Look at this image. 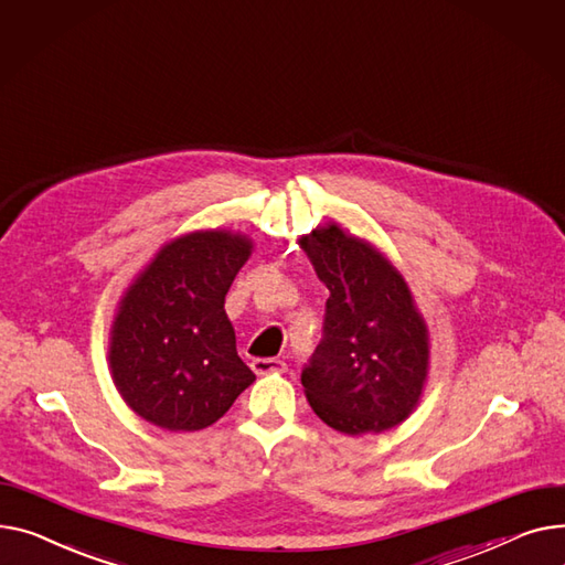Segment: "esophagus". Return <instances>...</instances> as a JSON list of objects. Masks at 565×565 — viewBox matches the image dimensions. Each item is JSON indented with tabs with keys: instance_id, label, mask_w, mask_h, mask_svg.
I'll return each mask as SVG.
<instances>
[{
	"instance_id": "1",
	"label": "esophagus",
	"mask_w": 565,
	"mask_h": 565,
	"mask_svg": "<svg viewBox=\"0 0 565 565\" xmlns=\"http://www.w3.org/2000/svg\"><path fill=\"white\" fill-rule=\"evenodd\" d=\"M250 367L257 376H264V374H282L287 370V364L278 358H255L250 362Z\"/></svg>"
}]
</instances>
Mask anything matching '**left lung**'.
<instances>
[{"instance_id":"left-lung-1","label":"left lung","mask_w":565,"mask_h":565,"mask_svg":"<svg viewBox=\"0 0 565 565\" xmlns=\"http://www.w3.org/2000/svg\"><path fill=\"white\" fill-rule=\"evenodd\" d=\"M328 287L323 338L303 367L312 411L347 436L383 434L419 404L428 328L390 259L338 223L298 239Z\"/></svg>"}]
</instances>
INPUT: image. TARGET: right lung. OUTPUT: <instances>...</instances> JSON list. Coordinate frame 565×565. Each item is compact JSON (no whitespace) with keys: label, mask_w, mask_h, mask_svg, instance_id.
I'll use <instances>...</instances> for the list:
<instances>
[{"label":"right lung","mask_w":565,"mask_h":565,"mask_svg":"<svg viewBox=\"0 0 565 565\" xmlns=\"http://www.w3.org/2000/svg\"><path fill=\"white\" fill-rule=\"evenodd\" d=\"M250 250L239 232H189L163 244L122 294L109 370L146 422L175 434L207 428L255 381L223 308Z\"/></svg>","instance_id":"1"}]
</instances>
